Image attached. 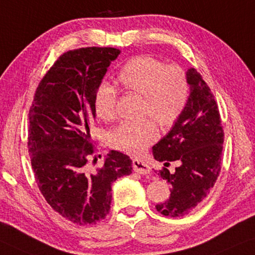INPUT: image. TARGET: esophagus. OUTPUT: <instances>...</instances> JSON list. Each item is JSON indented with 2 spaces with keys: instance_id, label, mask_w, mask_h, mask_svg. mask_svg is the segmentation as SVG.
<instances>
[{
  "instance_id": "1",
  "label": "esophagus",
  "mask_w": 255,
  "mask_h": 255,
  "mask_svg": "<svg viewBox=\"0 0 255 255\" xmlns=\"http://www.w3.org/2000/svg\"><path fill=\"white\" fill-rule=\"evenodd\" d=\"M132 168H134L135 172H137L139 174H148L150 173V171H151L149 165L141 159L132 160Z\"/></svg>"
}]
</instances>
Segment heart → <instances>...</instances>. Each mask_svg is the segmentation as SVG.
Instances as JSON below:
<instances>
[{
  "label": "heart",
  "instance_id": "1",
  "mask_svg": "<svg viewBox=\"0 0 255 255\" xmlns=\"http://www.w3.org/2000/svg\"><path fill=\"white\" fill-rule=\"evenodd\" d=\"M124 89L143 97L142 114L151 116L164 128L171 127L187 106L191 92L186 71L177 64H167L149 55L135 56L127 61L118 73ZM118 91L114 85L103 81L93 96L97 117L111 121L117 116ZM158 137V129L151 118L120 124L110 135L113 148L129 155H141Z\"/></svg>",
  "mask_w": 255,
  "mask_h": 255
}]
</instances>
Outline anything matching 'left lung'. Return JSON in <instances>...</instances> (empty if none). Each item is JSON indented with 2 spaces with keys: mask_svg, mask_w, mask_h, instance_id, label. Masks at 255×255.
I'll return each mask as SVG.
<instances>
[{
  "mask_svg": "<svg viewBox=\"0 0 255 255\" xmlns=\"http://www.w3.org/2000/svg\"><path fill=\"white\" fill-rule=\"evenodd\" d=\"M191 85L187 106L177 123L153 145V158L159 162L178 160L171 173L166 167L160 177L171 186V194L156 209L164 216L180 217L194 209L214 187L221 172L224 131L216 100L200 73L189 68Z\"/></svg>",
  "mask_w": 255,
  "mask_h": 255,
  "instance_id": "left-lung-1",
  "label": "left lung"
}]
</instances>
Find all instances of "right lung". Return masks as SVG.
<instances>
[{"label": "right lung", "mask_w": 255, "mask_h": 255, "mask_svg": "<svg viewBox=\"0 0 255 255\" xmlns=\"http://www.w3.org/2000/svg\"><path fill=\"white\" fill-rule=\"evenodd\" d=\"M119 54L112 47L63 53L39 83L28 112L27 146L35 182L49 206L78 225L105 218L112 184L132 170L130 158L114 150L96 172L88 166L96 151L90 137L93 96Z\"/></svg>", "instance_id": "obj_1"}]
</instances>
